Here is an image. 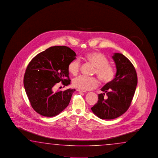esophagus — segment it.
<instances>
[{
	"label": "esophagus",
	"mask_w": 158,
	"mask_h": 158,
	"mask_svg": "<svg viewBox=\"0 0 158 158\" xmlns=\"http://www.w3.org/2000/svg\"><path fill=\"white\" fill-rule=\"evenodd\" d=\"M77 91H79V92H81V93H86L85 91L82 90H80V89H77Z\"/></svg>",
	"instance_id": "34e87169"
}]
</instances>
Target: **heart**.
I'll use <instances>...</instances> for the list:
<instances>
[{
	"mask_svg": "<svg viewBox=\"0 0 158 158\" xmlns=\"http://www.w3.org/2000/svg\"><path fill=\"white\" fill-rule=\"evenodd\" d=\"M86 60L92 64L95 70L94 73L102 83L108 84L114 79L115 71L114 68L109 64V60L103 54L98 52H93L87 54ZM80 62L78 59H74L68 65V71L71 74L76 75L80 69ZM98 81L96 78L87 77L80 76L73 81L74 87L84 91L90 90L98 85Z\"/></svg>",
	"mask_w": 158,
	"mask_h": 158,
	"instance_id": "heart-1",
	"label": "heart"
}]
</instances>
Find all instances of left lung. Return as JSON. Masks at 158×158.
Masks as SVG:
<instances>
[{
  "mask_svg": "<svg viewBox=\"0 0 158 158\" xmlns=\"http://www.w3.org/2000/svg\"><path fill=\"white\" fill-rule=\"evenodd\" d=\"M116 67L115 78L101 89L97 103L91 107L93 112L101 119L111 120L124 114L131 104L137 85V75L133 65L124 55L112 56ZM106 94L108 97L104 98Z\"/></svg>",
  "mask_w": 158,
  "mask_h": 158,
  "instance_id": "obj_1",
  "label": "left lung"
}]
</instances>
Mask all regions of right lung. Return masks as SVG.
<instances>
[{"label":"right lung","instance_id":"1","mask_svg":"<svg viewBox=\"0 0 158 158\" xmlns=\"http://www.w3.org/2000/svg\"><path fill=\"white\" fill-rule=\"evenodd\" d=\"M76 54L64 46L51 47L32 59L24 74V85L32 108L46 117L59 114L67 107L74 89L54 92V86L60 82L71 84L68 65Z\"/></svg>","mask_w":158,"mask_h":158}]
</instances>
